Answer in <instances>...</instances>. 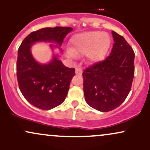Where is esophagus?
<instances>
[{"mask_svg":"<svg viewBox=\"0 0 150 150\" xmlns=\"http://www.w3.org/2000/svg\"><path fill=\"white\" fill-rule=\"evenodd\" d=\"M82 69H81V68H77L75 69V74H76V75H82Z\"/></svg>","mask_w":150,"mask_h":150,"instance_id":"esophagus-1","label":"esophagus"}]
</instances>
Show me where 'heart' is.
Returning <instances> with one entry per match:
<instances>
[{
    "instance_id": "b5f03b06",
    "label": "heart",
    "mask_w": 150,
    "mask_h": 150,
    "mask_svg": "<svg viewBox=\"0 0 150 150\" xmlns=\"http://www.w3.org/2000/svg\"><path fill=\"white\" fill-rule=\"evenodd\" d=\"M70 49L66 53L70 58L77 55L85 54L87 61L97 63L101 61L107 53L110 39L107 34L100 32H87L76 34L70 39Z\"/></svg>"
}]
</instances>
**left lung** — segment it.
<instances>
[{
    "instance_id": "obj_1",
    "label": "left lung",
    "mask_w": 150,
    "mask_h": 150,
    "mask_svg": "<svg viewBox=\"0 0 150 150\" xmlns=\"http://www.w3.org/2000/svg\"><path fill=\"white\" fill-rule=\"evenodd\" d=\"M113 46L104 61L84 70L85 101L97 111L108 112L118 107L128 97L135 73V53L122 36L112 31Z\"/></svg>"
}]
</instances>
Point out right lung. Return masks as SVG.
<instances>
[{
  "label": "right lung",
  "mask_w": 150,
  "mask_h": 150,
  "mask_svg": "<svg viewBox=\"0 0 150 150\" xmlns=\"http://www.w3.org/2000/svg\"><path fill=\"white\" fill-rule=\"evenodd\" d=\"M73 30L66 27L42 28L31 32L19 48L17 61L19 87L24 97L35 107L49 110L61 104L68 94L75 68L65 67L59 56L55 53L49 63H39L32 56L31 48L37 42H46L51 44L49 46L52 51L58 48L62 52L63 39Z\"/></svg>",
  "instance_id": "1"
}]
</instances>
